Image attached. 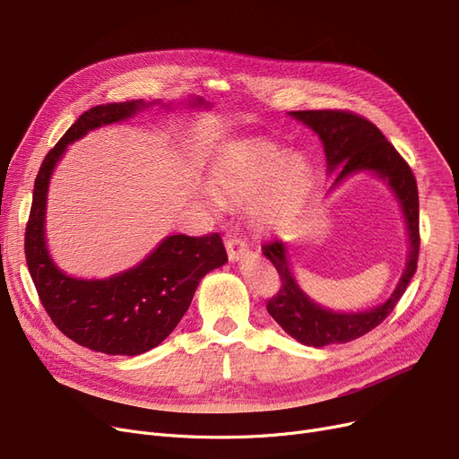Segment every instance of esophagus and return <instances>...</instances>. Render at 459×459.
I'll return each instance as SVG.
<instances>
[{"instance_id": "esophagus-1", "label": "esophagus", "mask_w": 459, "mask_h": 459, "mask_svg": "<svg viewBox=\"0 0 459 459\" xmlns=\"http://www.w3.org/2000/svg\"><path fill=\"white\" fill-rule=\"evenodd\" d=\"M225 247H227V253H229V258L234 263V261H240V258L247 253V244L242 236L238 234H227L225 236Z\"/></svg>"}]
</instances>
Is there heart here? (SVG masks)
<instances>
[{"label": "heart", "mask_w": 459, "mask_h": 459, "mask_svg": "<svg viewBox=\"0 0 459 459\" xmlns=\"http://www.w3.org/2000/svg\"><path fill=\"white\" fill-rule=\"evenodd\" d=\"M315 167L304 153L264 141L230 146L212 169V191L225 204L251 203V221L270 230L302 210L313 187Z\"/></svg>", "instance_id": "1"}]
</instances>
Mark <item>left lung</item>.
<instances>
[{
  "label": "left lung",
  "instance_id": "1",
  "mask_svg": "<svg viewBox=\"0 0 459 459\" xmlns=\"http://www.w3.org/2000/svg\"><path fill=\"white\" fill-rule=\"evenodd\" d=\"M290 116L311 127L323 141L328 172L340 169L335 184L352 172L373 170L390 184L407 219L411 249L400 283L383 306L360 313H335L311 302L294 281L287 263L285 244L273 240L263 246V253L281 279L277 294L266 302L273 321L296 342L309 347L349 343L385 321L400 302L416 272L418 253H420L416 180L405 159L368 117L351 110H296Z\"/></svg>",
  "mask_w": 459,
  "mask_h": 459
}]
</instances>
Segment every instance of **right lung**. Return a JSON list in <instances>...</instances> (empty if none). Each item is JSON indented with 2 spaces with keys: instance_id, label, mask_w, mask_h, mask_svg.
I'll return each mask as SVG.
<instances>
[{
  "instance_id": "1",
  "label": "right lung",
  "mask_w": 459,
  "mask_h": 459,
  "mask_svg": "<svg viewBox=\"0 0 459 459\" xmlns=\"http://www.w3.org/2000/svg\"><path fill=\"white\" fill-rule=\"evenodd\" d=\"M150 105L141 99L107 103L78 117L39 169L26 225V263L45 311L69 340L105 354L136 356L157 347L182 321L201 279L227 263L217 232L169 236L141 264L108 279H74L52 263L45 244V208L59 157L88 131L122 122Z\"/></svg>"
}]
</instances>
